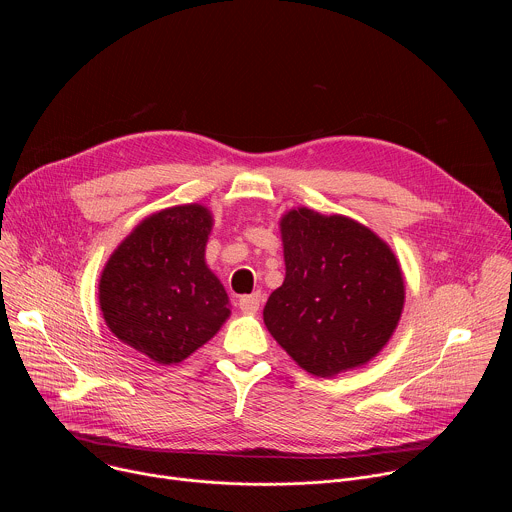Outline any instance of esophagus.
<instances>
[{
  "mask_svg": "<svg viewBox=\"0 0 512 512\" xmlns=\"http://www.w3.org/2000/svg\"><path fill=\"white\" fill-rule=\"evenodd\" d=\"M259 306H261V294H259V291H255V294H251V296H243V298L239 300V308H241L243 312H247V314L257 312Z\"/></svg>",
  "mask_w": 512,
  "mask_h": 512,
  "instance_id": "1",
  "label": "esophagus"
}]
</instances>
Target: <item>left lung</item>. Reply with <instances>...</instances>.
Here are the masks:
<instances>
[{"instance_id":"left-lung-1","label":"left lung","mask_w":512,"mask_h":512,"mask_svg":"<svg viewBox=\"0 0 512 512\" xmlns=\"http://www.w3.org/2000/svg\"><path fill=\"white\" fill-rule=\"evenodd\" d=\"M285 279L263 320L277 344L316 377L362 367L393 336L405 283L391 247L348 216L310 208L279 221Z\"/></svg>"}]
</instances>
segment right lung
<instances>
[{"label":"right lung","mask_w":512,"mask_h":512,"mask_svg":"<svg viewBox=\"0 0 512 512\" xmlns=\"http://www.w3.org/2000/svg\"><path fill=\"white\" fill-rule=\"evenodd\" d=\"M210 229L206 206L160 210L133 229L101 273L109 330L160 364L190 356L231 316L227 291L204 261Z\"/></svg>","instance_id":"1"}]
</instances>
